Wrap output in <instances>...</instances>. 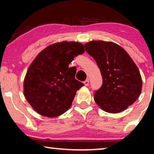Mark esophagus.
<instances>
[{
  "label": "esophagus",
  "instance_id": "obj_1",
  "mask_svg": "<svg viewBox=\"0 0 154 154\" xmlns=\"http://www.w3.org/2000/svg\"><path fill=\"white\" fill-rule=\"evenodd\" d=\"M83 83H84V85H85V86H88V85H89V79H87L84 82H83Z\"/></svg>",
  "mask_w": 154,
  "mask_h": 154
}]
</instances>
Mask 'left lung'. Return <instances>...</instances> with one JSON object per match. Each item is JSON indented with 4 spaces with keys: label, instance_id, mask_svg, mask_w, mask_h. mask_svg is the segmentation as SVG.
Segmentation results:
<instances>
[{
    "label": "left lung",
    "instance_id": "1",
    "mask_svg": "<svg viewBox=\"0 0 154 154\" xmlns=\"http://www.w3.org/2000/svg\"><path fill=\"white\" fill-rule=\"evenodd\" d=\"M95 60L103 77V85L94 100L107 113L122 112L133 104L142 90V78L136 64L118 44L92 41L84 45Z\"/></svg>",
    "mask_w": 154,
    "mask_h": 154
}]
</instances>
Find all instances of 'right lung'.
I'll list each match as a JSON object with an SVG mask.
<instances>
[{
  "mask_svg": "<svg viewBox=\"0 0 154 154\" xmlns=\"http://www.w3.org/2000/svg\"><path fill=\"white\" fill-rule=\"evenodd\" d=\"M83 45L75 41H62L49 45L30 65L24 81V94L38 114L56 118L72 105L79 88L84 84L75 78L76 70L69 65L82 54Z\"/></svg>",
  "mask_w": 154,
  "mask_h": 154,
  "instance_id": "right-lung-1",
  "label": "right lung"
}]
</instances>
